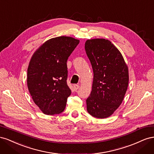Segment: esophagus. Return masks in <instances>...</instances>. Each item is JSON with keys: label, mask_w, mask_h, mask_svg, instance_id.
I'll return each mask as SVG.
<instances>
[{"label": "esophagus", "mask_w": 154, "mask_h": 154, "mask_svg": "<svg viewBox=\"0 0 154 154\" xmlns=\"http://www.w3.org/2000/svg\"><path fill=\"white\" fill-rule=\"evenodd\" d=\"M73 88H74V89L75 90V91H77L79 88H80V85H74V86H73Z\"/></svg>", "instance_id": "1"}]
</instances>
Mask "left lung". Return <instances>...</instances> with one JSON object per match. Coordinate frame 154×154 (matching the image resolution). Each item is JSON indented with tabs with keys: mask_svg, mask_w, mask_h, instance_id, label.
Wrapping results in <instances>:
<instances>
[{
	"mask_svg": "<svg viewBox=\"0 0 154 154\" xmlns=\"http://www.w3.org/2000/svg\"><path fill=\"white\" fill-rule=\"evenodd\" d=\"M85 49L94 73L87 110L93 117L106 118L123 100L128 85V68L122 53L109 40H87Z\"/></svg>",
	"mask_w": 154,
	"mask_h": 154,
	"instance_id": "1",
	"label": "left lung"
}]
</instances>
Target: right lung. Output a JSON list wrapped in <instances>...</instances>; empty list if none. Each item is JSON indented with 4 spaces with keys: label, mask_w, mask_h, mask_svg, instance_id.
I'll return each mask as SVG.
<instances>
[{
    "label": "right lung",
    "mask_w": 154,
    "mask_h": 154,
    "mask_svg": "<svg viewBox=\"0 0 154 154\" xmlns=\"http://www.w3.org/2000/svg\"><path fill=\"white\" fill-rule=\"evenodd\" d=\"M80 40L70 36L51 38L32 54L27 84L32 99L45 114L62 112L71 91L67 85V61Z\"/></svg>",
    "instance_id": "1"
}]
</instances>
